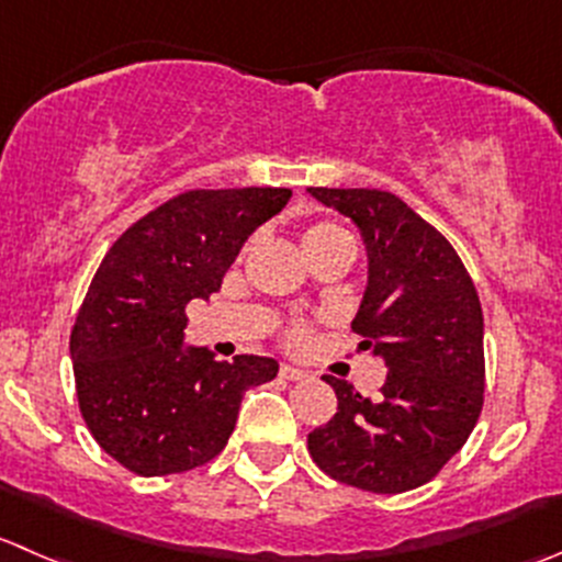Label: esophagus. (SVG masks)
Segmentation results:
<instances>
[{
    "instance_id": "1",
    "label": "esophagus",
    "mask_w": 562,
    "mask_h": 562,
    "mask_svg": "<svg viewBox=\"0 0 562 562\" xmlns=\"http://www.w3.org/2000/svg\"><path fill=\"white\" fill-rule=\"evenodd\" d=\"M280 375H282V379H288V381H302V379H307V373H304L302 368H293V364H282Z\"/></svg>"
}]
</instances>
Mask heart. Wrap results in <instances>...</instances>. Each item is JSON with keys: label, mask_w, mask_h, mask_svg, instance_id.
Here are the masks:
<instances>
[{"label": "heart", "mask_w": 562, "mask_h": 562, "mask_svg": "<svg viewBox=\"0 0 562 562\" xmlns=\"http://www.w3.org/2000/svg\"><path fill=\"white\" fill-rule=\"evenodd\" d=\"M299 247L307 258L326 252V249H340V252L353 255V238L351 233L342 231L335 222H313V225L302 227V233H299ZM310 335H313V329H310L307 321H296L285 329V342L291 348H302L307 346Z\"/></svg>", "instance_id": "obj_1"}]
</instances>
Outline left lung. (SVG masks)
Masks as SVG:
<instances>
[{
  "mask_svg": "<svg viewBox=\"0 0 562 562\" xmlns=\"http://www.w3.org/2000/svg\"><path fill=\"white\" fill-rule=\"evenodd\" d=\"M362 233L368 288L351 329L384 359L379 397L324 375L337 412L307 437L335 481L401 494L439 475L464 448L483 408V310L448 238L381 189H307Z\"/></svg>",
  "mask_w": 562,
  "mask_h": 562,
  "instance_id": "obj_1",
  "label": "left lung"
}]
</instances>
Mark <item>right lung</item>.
Returning <instances> with one entry per match:
<instances>
[{
  "instance_id": "obj_1",
  "label": "right lung",
  "mask_w": 562,
  "mask_h": 562,
  "mask_svg": "<svg viewBox=\"0 0 562 562\" xmlns=\"http://www.w3.org/2000/svg\"><path fill=\"white\" fill-rule=\"evenodd\" d=\"M291 189H194L167 200L109 247L74 331L76 397L95 442L143 477L209 464L225 450L249 386L280 364L220 362L183 346L187 304L220 291L244 241L285 209Z\"/></svg>"
}]
</instances>
